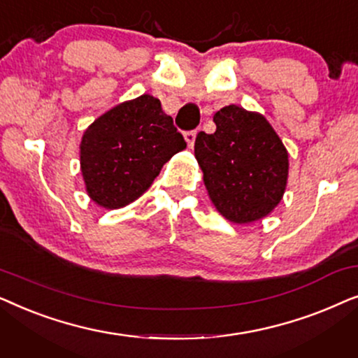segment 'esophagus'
Returning a JSON list of instances; mask_svg holds the SVG:
<instances>
[{
  "instance_id": "esophagus-1",
  "label": "esophagus",
  "mask_w": 358,
  "mask_h": 358,
  "mask_svg": "<svg viewBox=\"0 0 358 358\" xmlns=\"http://www.w3.org/2000/svg\"><path fill=\"white\" fill-rule=\"evenodd\" d=\"M195 136H197V131L192 130V131H185L184 134V140L187 141V146L189 148H192L194 143H195Z\"/></svg>"
}]
</instances>
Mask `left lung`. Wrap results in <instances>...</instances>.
Segmentation results:
<instances>
[{
    "label": "left lung",
    "instance_id": "8db88e82",
    "mask_svg": "<svg viewBox=\"0 0 358 358\" xmlns=\"http://www.w3.org/2000/svg\"><path fill=\"white\" fill-rule=\"evenodd\" d=\"M215 134L200 131L195 159L208 197L228 222L266 218L280 203L288 180V151L259 112L227 106L213 115Z\"/></svg>",
    "mask_w": 358,
    "mask_h": 358
}]
</instances>
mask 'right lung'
I'll return each mask as SVG.
<instances>
[{"instance_id":"obj_1","label":"right lung","mask_w":358,"mask_h":358,"mask_svg":"<svg viewBox=\"0 0 358 358\" xmlns=\"http://www.w3.org/2000/svg\"><path fill=\"white\" fill-rule=\"evenodd\" d=\"M185 141L161 102L141 94L112 107L83 134L80 164L86 192L102 208L115 210L141 197Z\"/></svg>"}]
</instances>
